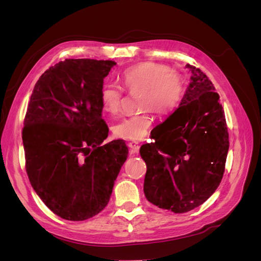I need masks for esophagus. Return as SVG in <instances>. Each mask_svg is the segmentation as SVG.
<instances>
[{"label":"esophagus","instance_id":"1","mask_svg":"<svg viewBox=\"0 0 261 261\" xmlns=\"http://www.w3.org/2000/svg\"><path fill=\"white\" fill-rule=\"evenodd\" d=\"M127 146H128V148L130 149V151H132L133 153H138V152H139L140 146H139L138 143H136V141H132V143H128Z\"/></svg>","mask_w":261,"mask_h":261}]
</instances>
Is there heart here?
Wrapping results in <instances>:
<instances>
[{
	"label": "heart",
	"mask_w": 261,
	"mask_h": 261,
	"mask_svg": "<svg viewBox=\"0 0 261 261\" xmlns=\"http://www.w3.org/2000/svg\"><path fill=\"white\" fill-rule=\"evenodd\" d=\"M125 90L130 94L141 93L139 110L145 111L138 115L123 117L112 126L116 138L138 141L144 139L153 124L150 113L168 114L174 110L183 96V82L167 66L156 63L145 62L127 67L121 74ZM100 102L102 110L109 115L121 111L123 90L118 85L106 83L101 87Z\"/></svg>",
	"instance_id": "heart-1"
}]
</instances>
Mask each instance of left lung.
Masks as SVG:
<instances>
[{
	"mask_svg": "<svg viewBox=\"0 0 261 261\" xmlns=\"http://www.w3.org/2000/svg\"><path fill=\"white\" fill-rule=\"evenodd\" d=\"M191 83L174 113L140 147L147 164L144 193L161 209L184 213L216 192L225 169L228 133L223 108L211 81L199 68L186 65ZM169 128V132L162 130Z\"/></svg>",
	"mask_w": 261,
	"mask_h": 261,
	"instance_id": "left-lung-1",
	"label": "left lung"
}]
</instances>
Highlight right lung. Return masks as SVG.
I'll list each match as a JSON object with an SVG mask.
<instances>
[{
	"instance_id": "add662e5",
	"label": "right lung",
	"mask_w": 261,
	"mask_h": 261,
	"mask_svg": "<svg viewBox=\"0 0 261 261\" xmlns=\"http://www.w3.org/2000/svg\"><path fill=\"white\" fill-rule=\"evenodd\" d=\"M114 61L66 59L40 76L23 121L30 184L55 215L84 221L108 204L127 159L123 140L101 144L109 127L100 90Z\"/></svg>"
}]
</instances>
